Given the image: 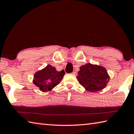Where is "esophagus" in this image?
<instances>
[{
    "mask_svg": "<svg viewBox=\"0 0 134 134\" xmlns=\"http://www.w3.org/2000/svg\"><path fill=\"white\" fill-rule=\"evenodd\" d=\"M71 74H72V75H75V74H76V72H75V71H73V72L71 73Z\"/></svg>",
    "mask_w": 134,
    "mask_h": 134,
    "instance_id": "34e87169",
    "label": "esophagus"
}]
</instances>
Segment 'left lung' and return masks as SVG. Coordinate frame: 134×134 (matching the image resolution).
I'll return each mask as SVG.
<instances>
[{"instance_id": "1", "label": "left lung", "mask_w": 134, "mask_h": 134, "mask_svg": "<svg viewBox=\"0 0 134 134\" xmlns=\"http://www.w3.org/2000/svg\"><path fill=\"white\" fill-rule=\"evenodd\" d=\"M79 69L76 78L88 92H96L104 89L109 82L110 76L102 65L88 63L82 65Z\"/></svg>"}]
</instances>
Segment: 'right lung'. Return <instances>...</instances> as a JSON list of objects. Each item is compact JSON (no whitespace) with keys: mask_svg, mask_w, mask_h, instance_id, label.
I'll list each match as a JSON object with an SVG mask.
<instances>
[{"mask_svg":"<svg viewBox=\"0 0 134 134\" xmlns=\"http://www.w3.org/2000/svg\"><path fill=\"white\" fill-rule=\"evenodd\" d=\"M64 74V70L58 71L55 67L48 64L35 74L33 83L38 87L41 92H49L60 83Z\"/></svg>","mask_w":134,"mask_h":134,"instance_id":"obj_1","label":"right lung"}]
</instances>
